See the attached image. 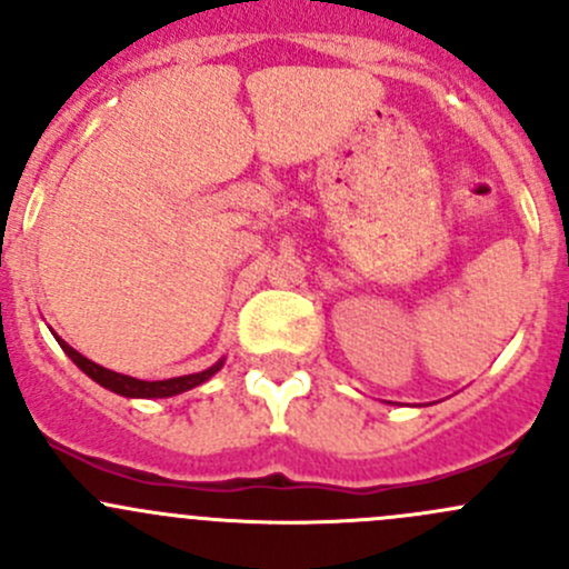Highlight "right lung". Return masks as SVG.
Returning a JSON list of instances; mask_svg holds the SVG:
<instances>
[{
	"mask_svg": "<svg viewBox=\"0 0 569 569\" xmlns=\"http://www.w3.org/2000/svg\"><path fill=\"white\" fill-rule=\"evenodd\" d=\"M54 338H57V343L62 347V352H66L68 358H71L73 363H77L79 369L90 377V380L99 382V386L107 388V391L126 396V399H168V396L192 391V388L203 386L206 380H211V377L222 369V363H226V358H220L214 366H209L206 371H198V375H183V377H173V380L148 382V380H137V377H129V375H118V371H109V369H104V366L93 363V360H88L84 355H79L73 347H68L60 336H54Z\"/></svg>",
	"mask_w": 569,
	"mask_h": 569,
	"instance_id": "obj_1",
	"label": "right lung"
}]
</instances>
